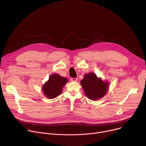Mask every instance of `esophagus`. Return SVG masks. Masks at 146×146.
Listing matches in <instances>:
<instances>
[{
    "mask_svg": "<svg viewBox=\"0 0 146 146\" xmlns=\"http://www.w3.org/2000/svg\"><path fill=\"white\" fill-rule=\"evenodd\" d=\"M77 80H78L77 78H71V80L72 82H76Z\"/></svg>",
    "mask_w": 146,
    "mask_h": 146,
    "instance_id": "esophagus-1",
    "label": "esophagus"
}]
</instances>
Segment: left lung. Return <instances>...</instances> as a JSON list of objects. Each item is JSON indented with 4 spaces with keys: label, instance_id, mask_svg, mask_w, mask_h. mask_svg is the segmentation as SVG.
<instances>
[{
    "label": "left lung",
    "instance_id": "8db88e82",
    "mask_svg": "<svg viewBox=\"0 0 146 146\" xmlns=\"http://www.w3.org/2000/svg\"><path fill=\"white\" fill-rule=\"evenodd\" d=\"M85 95L92 100H97L102 98L108 90L109 83L104 82L101 78L92 72L86 74L80 81Z\"/></svg>",
    "mask_w": 146,
    "mask_h": 146
}]
</instances>
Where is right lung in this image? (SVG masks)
I'll list each match as a JSON object with an SVG mask.
<instances>
[{
  "mask_svg": "<svg viewBox=\"0 0 146 146\" xmlns=\"http://www.w3.org/2000/svg\"><path fill=\"white\" fill-rule=\"evenodd\" d=\"M68 81L66 78L61 76L59 74H52L43 85L42 90L47 98H54L62 93L63 87Z\"/></svg>",
  "mask_w": 146,
  "mask_h": 146,
  "instance_id": "right-lung-1",
  "label": "right lung"
}]
</instances>
